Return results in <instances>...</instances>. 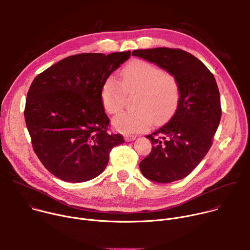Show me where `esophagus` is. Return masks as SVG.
<instances>
[{
  "label": "esophagus",
  "instance_id": "34e87169",
  "mask_svg": "<svg viewBox=\"0 0 250 250\" xmlns=\"http://www.w3.org/2000/svg\"><path fill=\"white\" fill-rule=\"evenodd\" d=\"M135 138H136V135H133V134H125V141H131V140H134Z\"/></svg>",
  "mask_w": 250,
  "mask_h": 250
}]
</instances>
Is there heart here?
<instances>
[{
	"instance_id": "b5f03b06",
	"label": "heart",
	"mask_w": 250,
	"mask_h": 250,
	"mask_svg": "<svg viewBox=\"0 0 250 250\" xmlns=\"http://www.w3.org/2000/svg\"><path fill=\"white\" fill-rule=\"evenodd\" d=\"M121 79L110 75L101 90L104 111L119 115L125 108L126 94L138 92L136 110L124 113L114 120L115 127L122 132H138L149 128L155 122L169 120L180 102L181 90L177 77L146 60L134 59L121 71Z\"/></svg>"
}]
</instances>
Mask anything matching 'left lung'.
Masks as SVG:
<instances>
[{"instance_id": "1", "label": "left lung", "mask_w": 250, "mask_h": 250, "mask_svg": "<svg viewBox=\"0 0 250 250\" xmlns=\"http://www.w3.org/2000/svg\"><path fill=\"white\" fill-rule=\"evenodd\" d=\"M132 55L173 73L180 84V102L170 121L151 134L149 155L139 163L141 173L158 183L188 176L212 145L222 117L220 92L212 73L191 53L179 48L138 49Z\"/></svg>"}]
</instances>
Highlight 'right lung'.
<instances>
[{
    "instance_id": "right-lung-1",
    "label": "right lung",
    "mask_w": 250,
    "mask_h": 250,
    "mask_svg": "<svg viewBox=\"0 0 250 250\" xmlns=\"http://www.w3.org/2000/svg\"><path fill=\"white\" fill-rule=\"evenodd\" d=\"M130 56V51L81 53L53 64L32 81L24 119L32 148L59 179H94L108 165L122 134H110L102 104L103 83Z\"/></svg>"
}]
</instances>
